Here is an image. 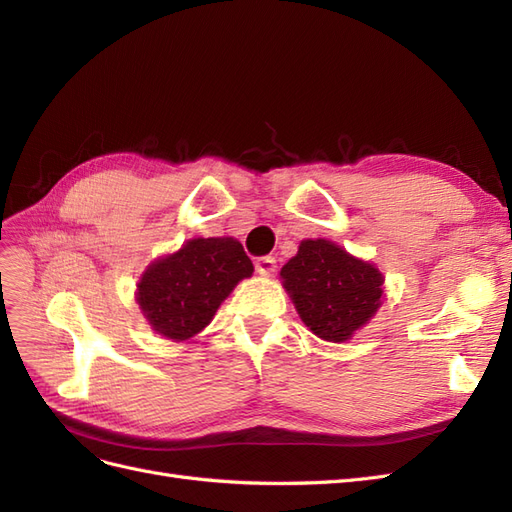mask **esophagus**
Segmentation results:
<instances>
[{"label":"esophagus","instance_id":"obj_1","mask_svg":"<svg viewBox=\"0 0 512 512\" xmlns=\"http://www.w3.org/2000/svg\"><path fill=\"white\" fill-rule=\"evenodd\" d=\"M256 271H258L260 275L271 277V275L277 271L275 258H273V256H262V258H258V260H256Z\"/></svg>","mask_w":512,"mask_h":512}]
</instances>
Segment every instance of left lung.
I'll list each match as a JSON object with an SVG mask.
<instances>
[{
    "label": "left lung",
    "instance_id": "1",
    "mask_svg": "<svg viewBox=\"0 0 512 512\" xmlns=\"http://www.w3.org/2000/svg\"><path fill=\"white\" fill-rule=\"evenodd\" d=\"M305 327L327 342H346L382 303V273L327 239H305L280 271Z\"/></svg>",
    "mask_w": 512,
    "mask_h": 512
}]
</instances>
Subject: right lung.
Here are the masks:
<instances>
[{
	"instance_id": "right-lung-1",
	"label": "right lung",
	"mask_w": 512,
	"mask_h": 512,
	"mask_svg": "<svg viewBox=\"0 0 512 512\" xmlns=\"http://www.w3.org/2000/svg\"><path fill=\"white\" fill-rule=\"evenodd\" d=\"M252 273L237 239H190L179 252L151 262L138 282L136 303L153 331L183 342L203 331L232 288Z\"/></svg>"
}]
</instances>
